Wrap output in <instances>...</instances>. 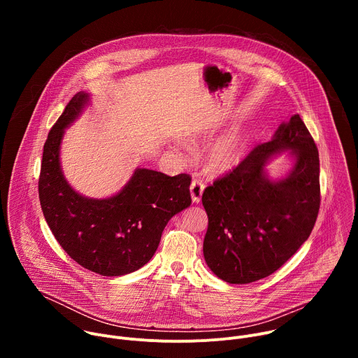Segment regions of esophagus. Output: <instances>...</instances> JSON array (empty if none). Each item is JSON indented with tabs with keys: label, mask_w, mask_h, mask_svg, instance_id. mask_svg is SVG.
Listing matches in <instances>:
<instances>
[{
	"label": "esophagus",
	"mask_w": 358,
	"mask_h": 358,
	"mask_svg": "<svg viewBox=\"0 0 358 358\" xmlns=\"http://www.w3.org/2000/svg\"><path fill=\"white\" fill-rule=\"evenodd\" d=\"M203 188H206V184H203L201 180H196L194 178L191 181V185H189V191H191V198H192V202H199L201 201V196H202V192H203Z\"/></svg>",
	"instance_id": "34e87169"
}]
</instances>
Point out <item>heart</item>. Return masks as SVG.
Here are the masks:
<instances>
[{"label": "heart", "instance_id": "1", "mask_svg": "<svg viewBox=\"0 0 358 358\" xmlns=\"http://www.w3.org/2000/svg\"><path fill=\"white\" fill-rule=\"evenodd\" d=\"M245 150L243 136L234 131L214 144L208 152V167L214 173H224L231 170L241 160Z\"/></svg>", "mask_w": 358, "mask_h": 358}]
</instances>
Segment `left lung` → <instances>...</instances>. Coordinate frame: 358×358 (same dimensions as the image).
<instances>
[{
  "label": "left lung",
  "instance_id": "8db88e82",
  "mask_svg": "<svg viewBox=\"0 0 358 358\" xmlns=\"http://www.w3.org/2000/svg\"><path fill=\"white\" fill-rule=\"evenodd\" d=\"M292 148L296 163L280 182L263 167L282 149ZM320 166L316 143L299 115L255 147L231 171L203 189L208 215L203 258L228 283L264 279L290 259L309 238L320 208Z\"/></svg>",
  "mask_w": 358,
  "mask_h": 358
}]
</instances>
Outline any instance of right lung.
<instances>
[{
  "mask_svg": "<svg viewBox=\"0 0 358 358\" xmlns=\"http://www.w3.org/2000/svg\"><path fill=\"white\" fill-rule=\"evenodd\" d=\"M87 100L76 93L48 134L38 181L41 208L75 262L101 276H122L152 258L169 221L189 207L191 177L138 169L115 196L90 199L75 192L62 176L59 147L64 129Z\"/></svg>",
  "mask_w": 358,
  "mask_h": 358,
  "instance_id": "1",
  "label": "right lung"
}]
</instances>
